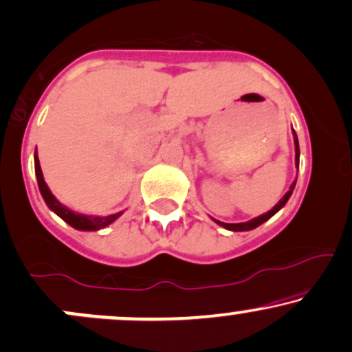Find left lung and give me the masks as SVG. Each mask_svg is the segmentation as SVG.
<instances>
[{
    "instance_id": "obj_1",
    "label": "left lung",
    "mask_w": 352,
    "mask_h": 352,
    "mask_svg": "<svg viewBox=\"0 0 352 352\" xmlns=\"http://www.w3.org/2000/svg\"><path fill=\"white\" fill-rule=\"evenodd\" d=\"M293 140H295V163H296V168H298V164H300V146H298V136H296L295 130H293ZM295 184H296V181H293V184L290 186V189H288V192L285 194L282 199L276 202V204L270 210H268V212L262 214V216H258V217H255V219H252V221L239 222V224H226V222L216 221V219H214V222H216V224H219L221 227H226L227 230H232V232H243V230L255 229V227H258L260 224H263V222L268 221V219H270L272 216H275V214L278 212V210L282 209L285 204H287V201L290 199L293 189H295Z\"/></svg>"
}]
</instances>
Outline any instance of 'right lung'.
<instances>
[{
    "mask_svg": "<svg viewBox=\"0 0 352 352\" xmlns=\"http://www.w3.org/2000/svg\"><path fill=\"white\" fill-rule=\"evenodd\" d=\"M34 168H36V177H37V184H39L41 196L44 197L47 208L51 209L52 212H56L57 216L62 219V221L67 222L70 227H74V229H77V230H100V229H103V227L110 226L111 222L117 221V219L123 214V210H120V212H117V214H110V216L102 217V216H87V214L74 212V210H70L67 206L60 204V202L56 199V196H54V194L51 192V189L47 188V184H45L43 171H41L39 158H37V151L34 153Z\"/></svg>",
    "mask_w": 352,
    "mask_h": 352,
    "instance_id": "add662e5",
    "label": "right lung"
}]
</instances>
